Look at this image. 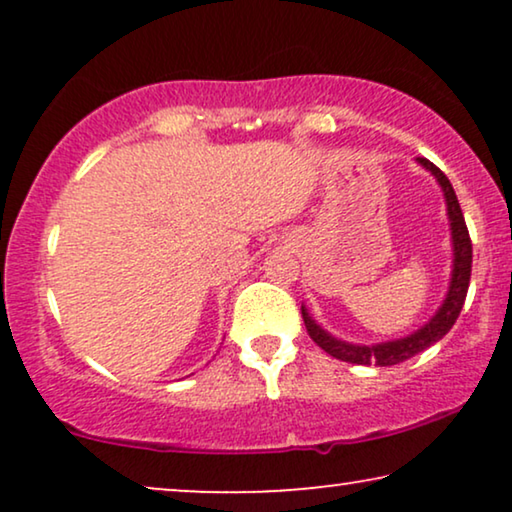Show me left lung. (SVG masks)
<instances>
[{
	"label": "left lung",
	"instance_id": "left-lung-1",
	"mask_svg": "<svg viewBox=\"0 0 512 512\" xmlns=\"http://www.w3.org/2000/svg\"><path fill=\"white\" fill-rule=\"evenodd\" d=\"M419 163H422L426 170H431L433 177H436L440 181V186H443V193L447 200V214H450V221H452L454 272H452V284H450V291H447L445 303L438 310L436 317H433L424 328H419L417 333H412L410 338L384 342V345H375V347L347 345V342L331 338V335L321 331V328L312 321L310 314L303 310V321H305L307 333H310V338L317 342L326 354L335 356V359L347 361V363H359V366H368V363H375V366H396V363L424 352L426 347H431L433 342L443 338V335L454 326V321H457L461 307H464L468 282H471V265H473V244L464 221V212H461L457 193H454V188L450 184V179L445 177V172L426 158H419Z\"/></svg>",
	"mask_w": 512,
	"mask_h": 512
}]
</instances>
